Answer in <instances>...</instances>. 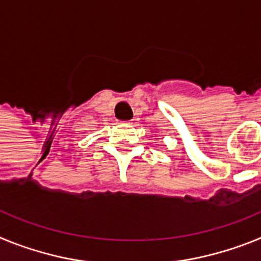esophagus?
Here are the masks:
<instances>
[{"label": "esophagus", "instance_id": "obj_1", "mask_svg": "<svg viewBox=\"0 0 261 261\" xmlns=\"http://www.w3.org/2000/svg\"><path fill=\"white\" fill-rule=\"evenodd\" d=\"M123 124H126V125H133V121L132 120H129V121H124Z\"/></svg>", "mask_w": 261, "mask_h": 261}]
</instances>
